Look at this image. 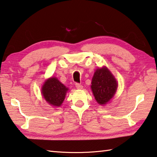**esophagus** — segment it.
Segmentation results:
<instances>
[{"label":"esophagus","mask_w":157,"mask_h":157,"mask_svg":"<svg viewBox=\"0 0 157 157\" xmlns=\"http://www.w3.org/2000/svg\"><path fill=\"white\" fill-rule=\"evenodd\" d=\"M75 86L77 88H78V89H82V88H83V86H82L80 84H78V83L75 84Z\"/></svg>","instance_id":"1"}]
</instances>
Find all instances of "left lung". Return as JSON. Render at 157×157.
<instances>
[{
	"label": "left lung",
	"instance_id": "left-lung-1",
	"mask_svg": "<svg viewBox=\"0 0 157 157\" xmlns=\"http://www.w3.org/2000/svg\"><path fill=\"white\" fill-rule=\"evenodd\" d=\"M118 83L106 67L96 69L91 82V89L99 104L105 105L112 99L117 89Z\"/></svg>",
	"mask_w": 157,
	"mask_h": 157
}]
</instances>
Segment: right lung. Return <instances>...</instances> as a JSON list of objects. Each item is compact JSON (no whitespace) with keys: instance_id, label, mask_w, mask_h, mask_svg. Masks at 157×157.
<instances>
[{"instance_id":"obj_1","label":"right lung","mask_w":157,"mask_h":157,"mask_svg":"<svg viewBox=\"0 0 157 157\" xmlns=\"http://www.w3.org/2000/svg\"><path fill=\"white\" fill-rule=\"evenodd\" d=\"M69 88L59 82L58 78H50L44 82L41 88L44 99L51 106L59 107L63 103Z\"/></svg>"}]
</instances>
